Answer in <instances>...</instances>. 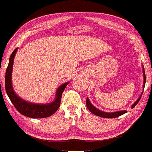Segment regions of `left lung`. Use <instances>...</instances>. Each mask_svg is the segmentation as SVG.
Returning <instances> with one entry per match:
<instances>
[{
	"label": "left lung",
	"instance_id": "left-lung-1",
	"mask_svg": "<svg viewBox=\"0 0 152 152\" xmlns=\"http://www.w3.org/2000/svg\"><path fill=\"white\" fill-rule=\"evenodd\" d=\"M143 78H144V81H143V88L145 87V82H146V77H145V70H144V67L143 69ZM143 92H142L141 95L140 97L138 98L135 102H134L133 104L132 105V108H133L134 107L136 106V105L138 103V102L140 100V99L141 97L142 94H143ZM86 107H87L88 109L91 112H92L93 114H95L96 115H98L99 117H102V118H116L118 117L120 115H121L122 114H125V113L127 112L126 110H122V111H118V112H102L99 110H98L97 108H96L95 106L91 104V103L89 101L88 98H86Z\"/></svg>",
	"mask_w": 152,
	"mask_h": 152
}]
</instances>
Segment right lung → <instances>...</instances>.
Masks as SVG:
<instances>
[{
	"label": "right lung",
	"instance_id": "add662e5",
	"mask_svg": "<svg viewBox=\"0 0 152 152\" xmlns=\"http://www.w3.org/2000/svg\"><path fill=\"white\" fill-rule=\"evenodd\" d=\"M18 50V48L13 50L9 58V65L5 74V90L7 95L10 99L16 110L21 114L32 118H43L50 116L59 109L61 103L62 93L69 83H66L60 86L56 91V97L53 102L47 104H37V103H29L23 99L20 98L13 91L12 86L11 74L13 69L14 57Z\"/></svg>",
	"mask_w": 152,
	"mask_h": 152
}]
</instances>
